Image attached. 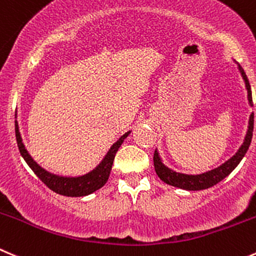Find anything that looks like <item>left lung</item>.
<instances>
[{
  "instance_id": "8db88e82",
  "label": "left lung",
  "mask_w": 256,
  "mask_h": 256,
  "mask_svg": "<svg viewBox=\"0 0 256 256\" xmlns=\"http://www.w3.org/2000/svg\"><path fill=\"white\" fill-rule=\"evenodd\" d=\"M238 69H239L240 75H242V80H244L245 82V89H246L248 92V102H249V106H252V88H250L249 80H248V76L246 74H245L244 69H242L239 64H238ZM252 132H254V113L250 114L246 134H245L244 142L240 146L238 152H236L232 157L228 158V160H225L222 164L216 167V168L197 174H182V172H177L174 171L172 168H170L168 166H166V164L163 163L162 157H160V152H158V148H156L154 157H153L156 174H158V177H160L164 184L178 187V188L182 190H187V191H200V190L210 188V187L215 186L216 184L222 181L225 177H228V174L238 167V164L242 162L245 153L249 150L250 143H252Z\"/></svg>"
}]
</instances>
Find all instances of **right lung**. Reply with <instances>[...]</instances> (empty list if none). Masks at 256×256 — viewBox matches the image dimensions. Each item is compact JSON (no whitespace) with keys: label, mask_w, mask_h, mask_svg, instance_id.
<instances>
[{"label":"right lung","mask_w":256,"mask_h":256,"mask_svg":"<svg viewBox=\"0 0 256 256\" xmlns=\"http://www.w3.org/2000/svg\"><path fill=\"white\" fill-rule=\"evenodd\" d=\"M14 132H16V140L18 150H20L21 156L28 163V167L35 172L36 176L46 184L50 190H52L56 194H62V196L69 197H82L88 196V194H93L96 190L102 188L104 184H106L110 174L112 166H113V160L116 157V153L118 152L119 147L122 143L124 142L128 136L130 134V130L124 133L116 142H114L106 153L103 160L94 167L92 171L86 172L84 174H79V176H62V174H52L41 167L28 153L26 150L25 144L22 142V137H21L20 128H18V123L14 120Z\"/></svg>","instance_id":"add662e5"}]
</instances>
